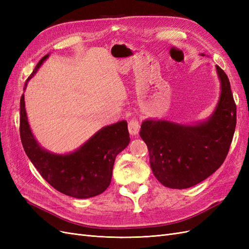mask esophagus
<instances>
[{
    "label": "esophagus",
    "instance_id": "34e87169",
    "mask_svg": "<svg viewBox=\"0 0 249 249\" xmlns=\"http://www.w3.org/2000/svg\"><path fill=\"white\" fill-rule=\"evenodd\" d=\"M139 120L137 117H133L129 122V132L131 135H136L139 132Z\"/></svg>",
    "mask_w": 249,
    "mask_h": 249
}]
</instances>
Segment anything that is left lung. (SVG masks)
Listing matches in <instances>:
<instances>
[{
	"mask_svg": "<svg viewBox=\"0 0 249 249\" xmlns=\"http://www.w3.org/2000/svg\"><path fill=\"white\" fill-rule=\"evenodd\" d=\"M221 82L217 108L208 122L195 125L145 120L140 137L146 143L154 176L165 187L186 189L219 168L227 158L237 123L229 78L216 65Z\"/></svg>",
	"mask_w": 249,
	"mask_h": 249,
	"instance_id": "1",
	"label": "left lung"
}]
</instances>
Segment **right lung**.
Instances as JSON below:
<instances>
[{
    "instance_id": "1",
    "label": "right lung",
    "mask_w": 249,
    "mask_h": 249,
    "mask_svg": "<svg viewBox=\"0 0 249 249\" xmlns=\"http://www.w3.org/2000/svg\"><path fill=\"white\" fill-rule=\"evenodd\" d=\"M47 58L48 55L37 63L25 87ZM19 113L22 147L35 168L53 188L74 198H89L107 189L115 158L130 142L126 122L103 127L76 152L55 155L42 149L34 139L28 124L24 94L20 97Z\"/></svg>"
}]
</instances>
